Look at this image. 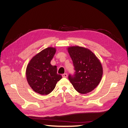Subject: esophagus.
<instances>
[{
  "mask_svg": "<svg viewBox=\"0 0 128 128\" xmlns=\"http://www.w3.org/2000/svg\"><path fill=\"white\" fill-rule=\"evenodd\" d=\"M62 76L63 77H67L68 74H67V73H64V74H62Z\"/></svg>",
  "mask_w": 128,
  "mask_h": 128,
  "instance_id": "1",
  "label": "esophagus"
}]
</instances>
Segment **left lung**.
<instances>
[{
	"mask_svg": "<svg viewBox=\"0 0 128 128\" xmlns=\"http://www.w3.org/2000/svg\"><path fill=\"white\" fill-rule=\"evenodd\" d=\"M74 66L75 72L68 79L75 90L80 94H87L97 86L102 76V66L90 50L80 46L68 48Z\"/></svg>",
	"mask_w": 128,
	"mask_h": 128,
	"instance_id": "1",
	"label": "left lung"
}]
</instances>
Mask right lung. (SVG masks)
Returning a JSON list of instances; mask_svg holds the SVG:
<instances>
[{
  "mask_svg": "<svg viewBox=\"0 0 128 128\" xmlns=\"http://www.w3.org/2000/svg\"><path fill=\"white\" fill-rule=\"evenodd\" d=\"M56 52L55 48H48L34 56L27 66L26 77L32 90L42 95L51 93L62 76L58 74L56 66L51 61Z\"/></svg>",
  "mask_w": 128,
  "mask_h": 128,
  "instance_id": "right-lung-1",
  "label": "right lung"
}]
</instances>
